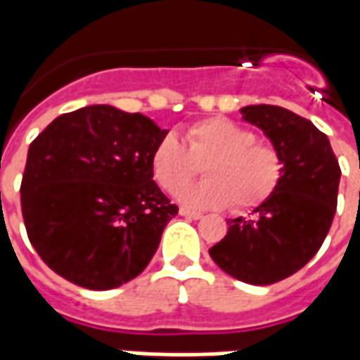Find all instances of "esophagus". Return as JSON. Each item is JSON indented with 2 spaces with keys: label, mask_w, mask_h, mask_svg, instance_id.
<instances>
[{
  "label": "esophagus",
  "mask_w": 360,
  "mask_h": 360,
  "mask_svg": "<svg viewBox=\"0 0 360 360\" xmlns=\"http://www.w3.org/2000/svg\"><path fill=\"white\" fill-rule=\"evenodd\" d=\"M181 216H185V218H191V219H200L202 218V214L196 210H188V208H181L179 210Z\"/></svg>",
  "instance_id": "1"
}]
</instances>
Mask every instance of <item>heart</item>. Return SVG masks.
Returning a JSON list of instances; mask_svg holds the SVG:
<instances>
[{
	"label": "heart",
	"mask_w": 360,
	"mask_h": 360,
	"mask_svg": "<svg viewBox=\"0 0 360 360\" xmlns=\"http://www.w3.org/2000/svg\"><path fill=\"white\" fill-rule=\"evenodd\" d=\"M249 127L226 117L196 121L185 141L165 134L152 150V175L165 193H175L207 167L209 179L177 193L181 202L193 208L250 210L266 202L283 177V158L276 146L258 142Z\"/></svg>",
	"instance_id": "heart-1"
}]
</instances>
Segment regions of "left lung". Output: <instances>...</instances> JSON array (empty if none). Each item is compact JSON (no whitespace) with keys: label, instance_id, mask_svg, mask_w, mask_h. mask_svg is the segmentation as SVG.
Instances as JSON below:
<instances>
[{"label":"left lung","instance_id":"8db88e82","mask_svg":"<svg viewBox=\"0 0 360 360\" xmlns=\"http://www.w3.org/2000/svg\"><path fill=\"white\" fill-rule=\"evenodd\" d=\"M243 119L283 158V177L249 219L235 218L208 252L231 278L270 285L293 276L314 257L332 227L341 169L330 141L309 119L279 105H247Z\"/></svg>","mask_w":360,"mask_h":360}]
</instances>
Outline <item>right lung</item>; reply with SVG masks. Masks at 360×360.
I'll use <instances>...</instances> for the list:
<instances>
[{
	"label": "right lung",
	"instance_id": "add662e5",
	"mask_svg": "<svg viewBox=\"0 0 360 360\" xmlns=\"http://www.w3.org/2000/svg\"><path fill=\"white\" fill-rule=\"evenodd\" d=\"M165 134L142 113L100 103L59 115L32 141L20 208L56 274L103 291L148 266L179 212L152 179L150 156Z\"/></svg>",
	"mask_w": 360,
	"mask_h": 360
}]
</instances>
